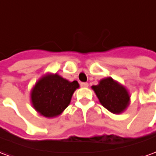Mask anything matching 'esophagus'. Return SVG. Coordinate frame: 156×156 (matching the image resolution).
Returning a JSON list of instances; mask_svg holds the SVG:
<instances>
[{
	"instance_id": "esophagus-1",
	"label": "esophagus",
	"mask_w": 156,
	"mask_h": 156,
	"mask_svg": "<svg viewBox=\"0 0 156 156\" xmlns=\"http://www.w3.org/2000/svg\"><path fill=\"white\" fill-rule=\"evenodd\" d=\"M80 86H82V87H87V86H88V83H86V82L80 83Z\"/></svg>"
}]
</instances>
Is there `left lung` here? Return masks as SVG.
I'll return each mask as SVG.
<instances>
[{
    "mask_svg": "<svg viewBox=\"0 0 156 156\" xmlns=\"http://www.w3.org/2000/svg\"><path fill=\"white\" fill-rule=\"evenodd\" d=\"M101 104L113 114H120L129 105V94L126 87L111 77L101 80L98 85L92 86Z\"/></svg>",
    "mask_w": 156,
    "mask_h": 156,
    "instance_id": "8db88e82",
    "label": "left lung"
}]
</instances>
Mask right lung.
I'll return each mask as SVG.
<instances>
[{"mask_svg": "<svg viewBox=\"0 0 156 156\" xmlns=\"http://www.w3.org/2000/svg\"><path fill=\"white\" fill-rule=\"evenodd\" d=\"M79 86L76 80L70 82L58 74H47L31 90V104L41 115L57 116L70 105L72 95Z\"/></svg>", "mask_w": 156, "mask_h": 156, "instance_id": "right-lung-1", "label": "right lung"}]
</instances>
